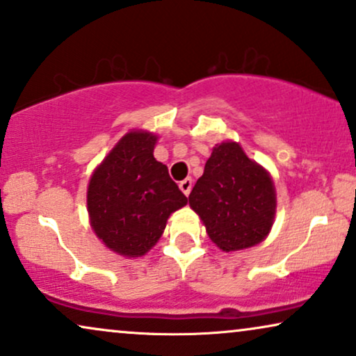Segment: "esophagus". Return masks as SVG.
Here are the masks:
<instances>
[{
    "label": "esophagus",
    "instance_id": "obj_1",
    "mask_svg": "<svg viewBox=\"0 0 356 356\" xmlns=\"http://www.w3.org/2000/svg\"><path fill=\"white\" fill-rule=\"evenodd\" d=\"M191 188H193V179L191 178H186L183 179L181 183H179V190L183 191V195L188 196L191 193Z\"/></svg>",
    "mask_w": 356,
    "mask_h": 356
}]
</instances>
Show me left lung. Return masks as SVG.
Returning <instances> with one entry per match:
<instances>
[{
    "label": "left lung",
    "mask_w": 356,
    "mask_h": 356,
    "mask_svg": "<svg viewBox=\"0 0 356 356\" xmlns=\"http://www.w3.org/2000/svg\"><path fill=\"white\" fill-rule=\"evenodd\" d=\"M188 201L209 239L225 252L262 243L272 229L277 208L270 173L232 140L213 148Z\"/></svg>",
    "instance_id": "obj_1"
}]
</instances>
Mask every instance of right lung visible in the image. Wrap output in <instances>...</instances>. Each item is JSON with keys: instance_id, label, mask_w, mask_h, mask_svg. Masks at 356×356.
Returning a JSON list of instances; mask_svg holds the SVG:
<instances>
[{"instance_id": "right-lung-1", "label": "right lung", "mask_w": 356, "mask_h": 356, "mask_svg": "<svg viewBox=\"0 0 356 356\" xmlns=\"http://www.w3.org/2000/svg\"><path fill=\"white\" fill-rule=\"evenodd\" d=\"M156 142L153 131H127L89 179L90 227L118 256H145L161 238L170 214L188 203L166 165L153 156Z\"/></svg>"}]
</instances>
